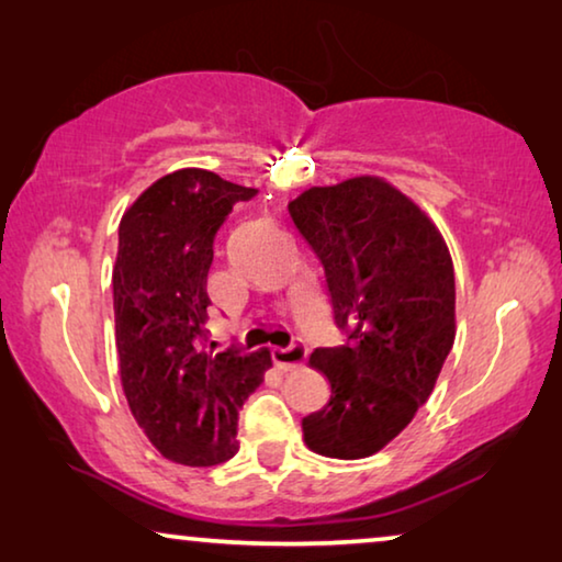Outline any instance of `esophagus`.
<instances>
[{
  "label": "esophagus",
  "instance_id": "1",
  "mask_svg": "<svg viewBox=\"0 0 562 562\" xmlns=\"http://www.w3.org/2000/svg\"><path fill=\"white\" fill-rule=\"evenodd\" d=\"M272 360L274 364H278L280 370H292L297 368V364H302L307 360V345L302 340H295L288 347H274L272 350Z\"/></svg>",
  "mask_w": 562,
  "mask_h": 562
}]
</instances>
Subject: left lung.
<instances>
[{
    "mask_svg": "<svg viewBox=\"0 0 562 562\" xmlns=\"http://www.w3.org/2000/svg\"><path fill=\"white\" fill-rule=\"evenodd\" d=\"M290 215L325 267L335 325L347 335L310 355L329 400L302 417V435L325 458H368L413 420L456 342L448 245L413 200L370 175L310 187Z\"/></svg>",
    "mask_w": 562,
    "mask_h": 562,
    "instance_id": "8db88e82",
    "label": "left lung"
}]
</instances>
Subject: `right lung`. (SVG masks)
Listing matches in <instances>:
<instances>
[{
    "label": "right lung",
    "instance_id": "obj_1",
    "mask_svg": "<svg viewBox=\"0 0 562 562\" xmlns=\"http://www.w3.org/2000/svg\"><path fill=\"white\" fill-rule=\"evenodd\" d=\"M257 190L187 167L159 177L120 222L112 270L120 378L132 415L167 460L210 468L237 452V415L272 368L270 350L210 342L215 237Z\"/></svg>",
    "mask_w": 562,
    "mask_h": 562
}]
</instances>
